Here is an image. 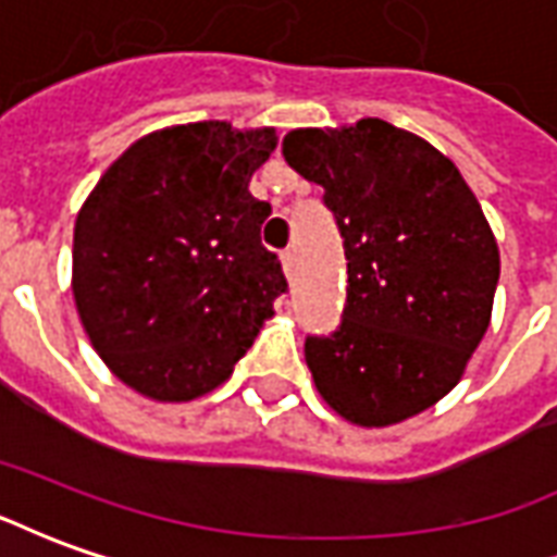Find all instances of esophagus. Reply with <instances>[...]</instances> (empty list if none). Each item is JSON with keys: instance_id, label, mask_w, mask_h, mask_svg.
<instances>
[{"instance_id": "1", "label": "esophagus", "mask_w": 557, "mask_h": 557, "mask_svg": "<svg viewBox=\"0 0 557 557\" xmlns=\"http://www.w3.org/2000/svg\"><path fill=\"white\" fill-rule=\"evenodd\" d=\"M280 265H283V274L292 277V274H295V253H292V250H283V253H280Z\"/></svg>"}]
</instances>
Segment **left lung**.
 Instances as JSON below:
<instances>
[{
  "label": "left lung",
  "mask_w": 557,
  "mask_h": 557,
  "mask_svg": "<svg viewBox=\"0 0 557 557\" xmlns=\"http://www.w3.org/2000/svg\"><path fill=\"white\" fill-rule=\"evenodd\" d=\"M283 154L325 187L349 286L343 325L304 358L339 418L382 430L447 397L492 319L498 242L456 163L382 119L295 127Z\"/></svg>",
  "instance_id": "obj_1"
}]
</instances>
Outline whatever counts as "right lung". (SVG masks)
<instances>
[{
	"label": "right lung",
	"mask_w": 557,
	"mask_h": 557,
	"mask_svg": "<svg viewBox=\"0 0 557 557\" xmlns=\"http://www.w3.org/2000/svg\"><path fill=\"white\" fill-rule=\"evenodd\" d=\"M274 127L187 122L139 137L107 166L74 223L71 292L115 379L154 403L220 387L286 292L250 194Z\"/></svg>",
	"instance_id": "right-lung-1"
}]
</instances>
